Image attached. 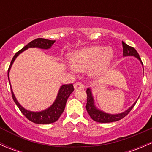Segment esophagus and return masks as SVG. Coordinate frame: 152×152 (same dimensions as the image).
<instances>
[{"label":"esophagus","instance_id":"34e87169","mask_svg":"<svg viewBox=\"0 0 152 152\" xmlns=\"http://www.w3.org/2000/svg\"><path fill=\"white\" fill-rule=\"evenodd\" d=\"M75 90H78V89H84L85 88V86L83 85V84H82L81 82H76V83L73 85Z\"/></svg>","mask_w":152,"mask_h":152}]
</instances>
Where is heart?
Returning a JSON list of instances; mask_svg holds the SVG:
<instances>
[{
	"mask_svg": "<svg viewBox=\"0 0 152 152\" xmlns=\"http://www.w3.org/2000/svg\"><path fill=\"white\" fill-rule=\"evenodd\" d=\"M113 57V50L102 46H92L79 50L71 56L72 70L85 71L91 67L93 75L101 74L110 65Z\"/></svg>",
	"mask_w": 152,
	"mask_h": 152,
	"instance_id": "heart-1",
	"label": "heart"
}]
</instances>
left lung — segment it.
I'll use <instances>...</instances> for the list:
<instances>
[{
    "instance_id": "left-lung-1",
    "label": "left lung",
    "mask_w": 152,
    "mask_h": 152,
    "mask_svg": "<svg viewBox=\"0 0 152 152\" xmlns=\"http://www.w3.org/2000/svg\"><path fill=\"white\" fill-rule=\"evenodd\" d=\"M122 45H123L124 56H134V57H136L137 59L140 60V62H141L142 65V62L141 59H140V56H139L138 53H137V50H136L134 48L129 46V45L126 44L124 42H122ZM142 66H143V65H142ZM86 93H87V98L86 109H87V113H88L90 118H91L93 121H95L96 122H99V123H110V122H115L117 121L121 120V119H122L123 118L126 116L127 115L129 114V113L131 111L132 109L134 107L136 102H137V101H136L129 108L127 109L125 112H123V113L115 115L109 114V113H104V112L99 110V109L96 107L94 103V99H93V94H92V91L90 88L87 89Z\"/></svg>"
}]
</instances>
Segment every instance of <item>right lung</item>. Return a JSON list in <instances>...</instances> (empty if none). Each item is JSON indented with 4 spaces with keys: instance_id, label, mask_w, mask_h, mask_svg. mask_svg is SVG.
Returning <instances> with one entry per match:
<instances>
[{
    "instance_id": "obj_1",
    "label": "right lung",
    "mask_w": 152,
    "mask_h": 152,
    "mask_svg": "<svg viewBox=\"0 0 152 152\" xmlns=\"http://www.w3.org/2000/svg\"><path fill=\"white\" fill-rule=\"evenodd\" d=\"M55 42V40H49V39H43V38H37L36 39H34L31 42L27 44L26 46L23 48L21 50L17 52L15 54L14 57L12 58V62L10 65V67L8 69V79L9 82L10 81V76H9V73H10V70L11 67H12V64H13L14 61L17 58V56L24 51L26 49L29 48H38L42 49H49L52 46L53 43ZM11 85V84H10ZM74 90L73 88V85L72 84H69V85H64L61 86L60 89L59 90L57 96H56V100L53 103V104L50 106V107L46 109L45 110H42L40 112H31L29 110H26L25 108L22 107L18 102L17 101L16 98H15V95H14L13 91H12V88H11V91H12V99H13L14 102L18 106V108L21 111V113L28 119L31 122L38 124H51L53 122L56 121L59 118L62 113H63L64 110H65V105H66V102L68 97L71 94L72 92Z\"/></svg>"
}]
</instances>
